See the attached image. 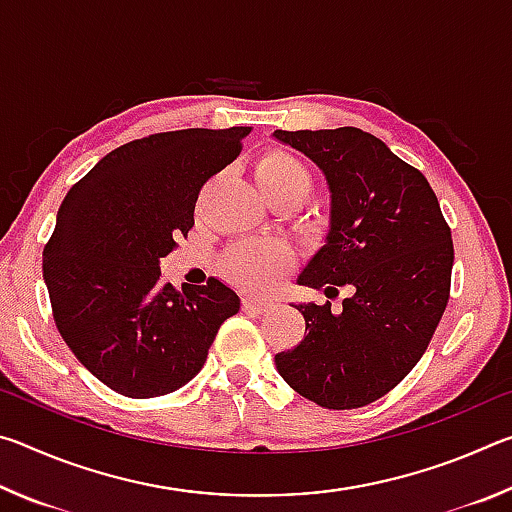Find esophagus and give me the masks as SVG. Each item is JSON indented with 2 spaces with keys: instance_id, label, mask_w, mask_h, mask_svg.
<instances>
[{
  "instance_id": "1",
  "label": "esophagus",
  "mask_w": 512,
  "mask_h": 512,
  "mask_svg": "<svg viewBox=\"0 0 512 512\" xmlns=\"http://www.w3.org/2000/svg\"><path fill=\"white\" fill-rule=\"evenodd\" d=\"M273 307V300H259V298H244L241 300V309L253 311V314H264Z\"/></svg>"
}]
</instances>
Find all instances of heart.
I'll return each mask as SVG.
<instances>
[{
    "label": "heart",
    "instance_id": "obj_1",
    "mask_svg": "<svg viewBox=\"0 0 512 512\" xmlns=\"http://www.w3.org/2000/svg\"><path fill=\"white\" fill-rule=\"evenodd\" d=\"M253 178L273 205L293 203L300 207L314 192V176L305 162L282 149L264 151L253 164ZM296 253L280 241H246L230 248L223 257V273L239 289L264 293L275 289L287 275Z\"/></svg>",
    "mask_w": 512,
    "mask_h": 512
}]
</instances>
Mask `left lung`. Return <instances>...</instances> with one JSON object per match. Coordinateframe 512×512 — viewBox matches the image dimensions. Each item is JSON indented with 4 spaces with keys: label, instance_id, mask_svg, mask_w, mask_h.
Masks as SVG:
<instances>
[{
    "label": "left lung",
    "instance_id": "1",
    "mask_svg": "<svg viewBox=\"0 0 512 512\" xmlns=\"http://www.w3.org/2000/svg\"><path fill=\"white\" fill-rule=\"evenodd\" d=\"M314 160L332 192L325 248L298 277L343 309L296 305L305 339L275 354L282 379L323 409H359L391 393L422 359L452 287V230L422 173L361 128L275 131Z\"/></svg>",
    "mask_w": 512,
    "mask_h": 512
}]
</instances>
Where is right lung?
Here are the masks:
<instances>
[{
	"label": "right lung",
	"instance_id": "right-lung-1",
	"mask_svg": "<svg viewBox=\"0 0 512 512\" xmlns=\"http://www.w3.org/2000/svg\"><path fill=\"white\" fill-rule=\"evenodd\" d=\"M248 126L185 128L133 140L69 189L42 250L63 341L112 391L146 400L198 375L239 296L207 284L162 282L160 259L194 228L203 185L237 160Z\"/></svg>",
	"mask_w": 512,
	"mask_h": 512
}]
</instances>
